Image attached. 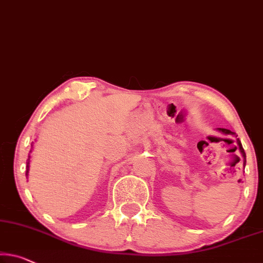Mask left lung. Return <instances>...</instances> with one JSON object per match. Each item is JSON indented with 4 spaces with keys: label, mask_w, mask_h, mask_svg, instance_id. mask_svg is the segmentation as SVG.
<instances>
[{
    "label": "left lung",
    "mask_w": 263,
    "mask_h": 263,
    "mask_svg": "<svg viewBox=\"0 0 263 263\" xmlns=\"http://www.w3.org/2000/svg\"><path fill=\"white\" fill-rule=\"evenodd\" d=\"M217 129H218L220 133H223V134H226V135H235V133L229 130V129H226V128H217ZM237 144H238V149H239V152H241L242 157L245 158V165H246V152H245V149H243L242 143H241V141H239V139H237ZM236 148H237V147H236Z\"/></svg>",
    "instance_id": "obj_1"
}]
</instances>
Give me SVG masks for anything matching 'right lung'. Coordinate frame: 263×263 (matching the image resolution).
<instances>
[{
    "instance_id": "add662e5",
    "label": "right lung",
    "mask_w": 263,
    "mask_h": 263,
    "mask_svg": "<svg viewBox=\"0 0 263 263\" xmlns=\"http://www.w3.org/2000/svg\"><path fill=\"white\" fill-rule=\"evenodd\" d=\"M30 146L33 147V142H32V144H30ZM29 159H30V157L28 155V159H27V166H26V177L28 176V173H29Z\"/></svg>"
}]
</instances>
